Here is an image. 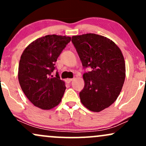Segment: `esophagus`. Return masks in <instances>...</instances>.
<instances>
[{
	"instance_id": "1",
	"label": "esophagus",
	"mask_w": 146,
	"mask_h": 146,
	"mask_svg": "<svg viewBox=\"0 0 146 146\" xmlns=\"http://www.w3.org/2000/svg\"><path fill=\"white\" fill-rule=\"evenodd\" d=\"M72 80H73V79H72V78H68V79H66V82L67 83H70L72 81Z\"/></svg>"
}]
</instances>
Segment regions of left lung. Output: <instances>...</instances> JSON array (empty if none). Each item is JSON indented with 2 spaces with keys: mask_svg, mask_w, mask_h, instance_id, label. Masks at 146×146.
<instances>
[{
  "mask_svg": "<svg viewBox=\"0 0 146 146\" xmlns=\"http://www.w3.org/2000/svg\"><path fill=\"white\" fill-rule=\"evenodd\" d=\"M72 43L84 68V87L80 92L81 102L93 112L113 104L121 92L125 77L124 58L120 48L108 38L95 33L72 37Z\"/></svg>",
  "mask_w": 146,
  "mask_h": 146,
  "instance_id": "1",
  "label": "left lung"
}]
</instances>
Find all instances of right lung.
Returning a JSON list of instances; mask_svg holds the SVG:
<instances>
[{
    "mask_svg": "<svg viewBox=\"0 0 146 146\" xmlns=\"http://www.w3.org/2000/svg\"><path fill=\"white\" fill-rule=\"evenodd\" d=\"M71 41L66 36L47 35L31 42L23 51L18 66V81L23 93L33 105L49 110L61 102L66 90L56 62Z\"/></svg>",
    "mask_w": 146,
    "mask_h": 146,
    "instance_id": "obj_1",
    "label": "right lung"
}]
</instances>
